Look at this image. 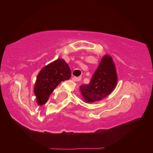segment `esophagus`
Here are the masks:
<instances>
[{
	"label": "esophagus",
	"mask_w": 153,
	"mask_h": 153,
	"mask_svg": "<svg viewBox=\"0 0 153 153\" xmlns=\"http://www.w3.org/2000/svg\"><path fill=\"white\" fill-rule=\"evenodd\" d=\"M72 79H73L74 81L78 82V81H80V80H81V77H75V76H74Z\"/></svg>",
	"instance_id": "esophagus-1"
}]
</instances>
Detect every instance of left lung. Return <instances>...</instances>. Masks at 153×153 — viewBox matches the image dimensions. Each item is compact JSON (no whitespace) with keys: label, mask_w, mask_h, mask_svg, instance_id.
I'll list each match as a JSON object with an SVG mask.
<instances>
[{"label":"left lung","mask_w":153,"mask_h":153,"mask_svg":"<svg viewBox=\"0 0 153 153\" xmlns=\"http://www.w3.org/2000/svg\"><path fill=\"white\" fill-rule=\"evenodd\" d=\"M117 84V73L113 59L105 54L90 82L80 87V93L85 103L101 101L109 95Z\"/></svg>","instance_id":"8db88e82"}]
</instances>
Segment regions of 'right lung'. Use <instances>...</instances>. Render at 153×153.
Instances as JSON below:
<instances>
[{
	"label": "right lung",
	"mask_w": 153,
	"mask_h": 153,
	"mask_svg": "<svg viewBox=\"0 0 153 153\" xmlns=\"http://www.w3.org/2000/svg\"><path fill=\"white\" fill-rule=\"evenodd\" d=\"M71 77V69L63 59L59 58L44 67L37 75L34 89L38 104H45L59 83Z\"/></svg>",
	"instance_id": "obj_1"
}]
</instances>
